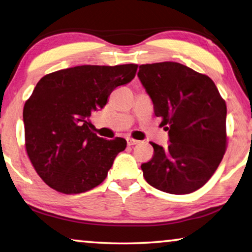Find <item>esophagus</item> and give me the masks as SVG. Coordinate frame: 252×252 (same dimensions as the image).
<instances>
[{
	"label": "esophagus",
	"instance_id": "1",
	"mask_svg": "<svg viewBox=\"0 0 252 252\" xmlns=\"http://www.w3.org/2000/svg\"><path fill=\"white\" fill-rule=\"evenodd\" d=\"M126 142H127V146H134V145H138L140 141L137 140V139H133V138H127Z\"/></svg>",
	"mask_w": 252,
	"mask_h": 252
}]
</instances>
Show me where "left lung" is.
Returning <instances> with one entry per match:
<instances>
[{"label": "left lung", "instance_id": "1", "mask_svg": "<svg viewBox=\"0 0 252 252\" xmlns=\"http://www.w3.org/2000/svg\"><path fill=\"white\" fill-rule=\"evenodd\" d=\"M138 76L170 142L166 148L150 142L154 156L141 165L143 177L166 193H193L213 176L225 154V101L209 76L179 63L140 65Z\"/></svg>", "mask_w": 252, "mask_h": 252}]
</instances>
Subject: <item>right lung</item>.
Here are the masks:
<instances>
[{
    "instance_id": "right-lung-1",
    "label": "right lung",
    "mask_w": 252,
    "mask_h": 252,
    "mask_svg": "<svg viewBox=\"0 0 252 252\" xmlns=\"http://www.w3.org/2000/svg\"><path fill=\"white\" fill-rule=\"evenodd\" d=\"M138 65H83L40 79L23 107L26 150L34 170L51 189L79 194L98 186L123 138L106 140L91 130V115L103 109L118 86L134 78Z\"/></svg>"
}]
</instances>
